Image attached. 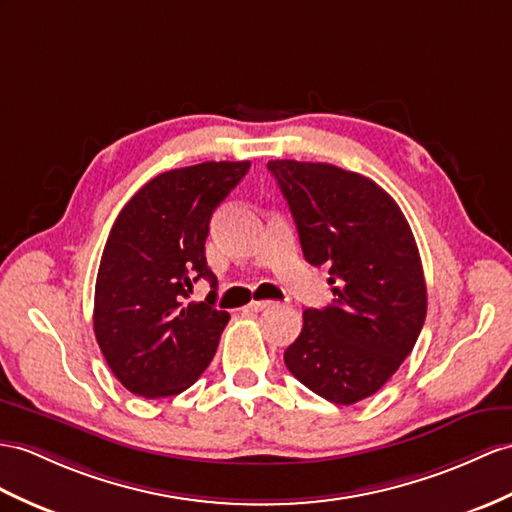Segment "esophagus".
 Masks as SVG:
<instances>
[{"instance_id":"obj_1","label":"esophagus","mask_w":512,"mask_h":512,"mask_svg":"<svg viewBox=\"0 0 512 512\" xmlns=\"http://www.w3.org/2000/svg\"><path fill=\"white\" fill-rule=\"evenodd\" d=\"M273 302H269V299H260V302H249V310H252V313H260V310H265V308H269Z\"/></svg>"}]
</instances>
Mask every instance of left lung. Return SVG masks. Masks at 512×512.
<instances>
[{
  "mask_svg": "<svg viewBox=\"0 0 512 512\" xmlns=\"http://www.w3.org/2000/svg\"><path fill=\"white\" fill-rule=\"evenodd\" d=\"M310 265L328 267L334 299L306 308L286 347L293 376L332 404L382 389L413 352L428 293L413 230L395 199L328 162L269 160Z\"/></svg>",
  "mask_w": 512,
  "mask_h": 512,
  "instance_id": "1",
  "label": "left lung"
}]
</instances>
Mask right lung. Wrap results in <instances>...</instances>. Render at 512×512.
Here are the masks:
<instances>
[{
	"label": "right lung",
	"instance_id": "1",
	"mask_svg": "<svg viewBox=\"0 0 512 512\" xmlns=\"http://www.w3.org/2000/svg\"><path fill=\"white\" fill-rule=\"evenodd\" d=\"M247 171L249 160H221L160 173L112 226L97 271L93 330L130 393L178 395L213 360L230 315L215 306L217 276L204 243L215 208ZM199 277L214 291L189 303Z\"/></svg>",
	"mask_w": 512,
	"mask_h": 512
}]
</instances>
